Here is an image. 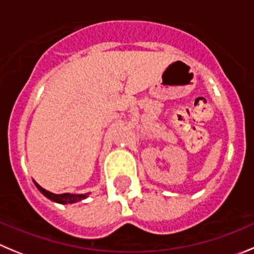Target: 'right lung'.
Masks as SVG:
<instances>
[{"label": "right lung", "instance_id": "1", "mask_svg": "<svg viewBox=\"0 0 254 254\" xmlns=\"http://www.w3.org/2000/svg\"><path fill=\"white\" fill-rule=\"evenodd\" d=\"M35 186L37 187L40 191L44 194L46 198H49L50 200L52 202H56V203H60V204H71V203H76L82 200V199L87 198L89 196V193L87 194H70V193H64V194H55V193H51V191L46 190L44 189L42 187H40L36 182H34Z\"/></svg>", "mask_w": 254, "mask_h": 254}]
</instances>
